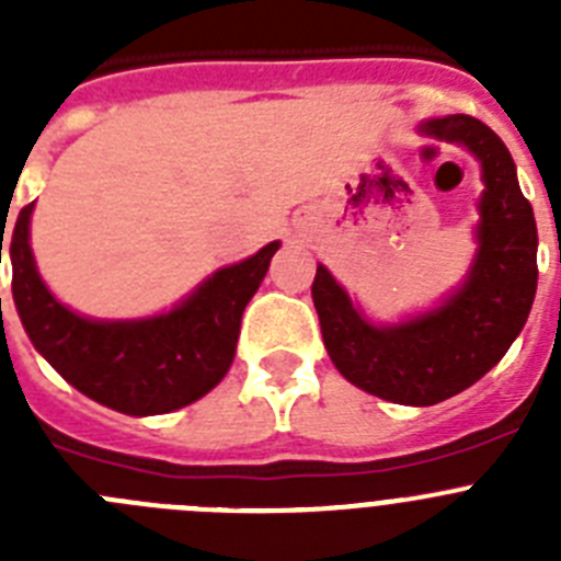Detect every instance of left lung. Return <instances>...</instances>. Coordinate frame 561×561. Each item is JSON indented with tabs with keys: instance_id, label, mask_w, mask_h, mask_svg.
<instances>
[{
	"instance_id": "1",
	"label": "left lung",
	"mask_w": 561,
	"mask_h": 561,
	"mask_svg": "<svg viewBox=\"0 0 561 561\" xmlns=\"http://www.w3.org/2000/svg\"><path fill=\"white\" fill-rule=\"evenodd\" d=\"M421 137L455 142L480 162L472 266L433 309L374 323L317 264L311 297L325 351L351 385L393 404L430 408L472 388L523 331L537 295V221L519 191L517 165L497 134L469 114L433 117Z\"/></svg>"
}]
</instances>
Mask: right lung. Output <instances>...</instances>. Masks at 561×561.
I'll list each match as a JSON object with an SVG mask.
<instances>
[{
    "label": "right lung",
    "instance_id": "right-lung-1",
    "mask_svg": "<svg viewBox=\"0 0 561 561\" xmlns=\"http://www.w3.org/2000/svg\"><path fill=\"white\" fill-rule=\"evenodd\" d=\"M33 207L36 202L19 213L8 241L13 304L30 342L72 388L117 413L162 415L193 404L225 379L236 356L241 314L280 241L216 270L171 311L95 320L64 306L38 275L30 247Z\"/></svg>",
    "mask_w": 561,
    "mask_h": 561
}]
</instances>
